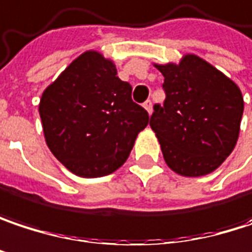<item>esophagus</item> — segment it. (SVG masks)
I'll list each match as a JSON object with an SVG mask.
<instances>
[{
    "label": "esophagus",
    "instance_id": "obj_1",
    "mask_svg": "<svg viewBox=\"0 0 252 252\" xmlns=\"http://www.w3.org/2000/svg\"><path fill=\"white\" fill-rule=\"evenodd\" d=\"M143 106L146 108V111L149 112V115H151V112H153V102L151 101H146V102L143 103Z\"/></svg>",
    "mask_w": 252,
    "mask_h": 252
}]
</instances>
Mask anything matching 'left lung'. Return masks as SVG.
Instances as JSON below:
<instances>
[{"label":"left lung","mask_w":252,"mask_h":252,"mask_svg":"<svg viewBox=\"0 0 252 252\" xmlns=\"http://www.w3.org/2000/svg\"><path fill=\"white\" fill-rule=\"evenodd\" d=\"M154 66L164 76L166 99L163 106L154 105L150 126L166 164L186 177L217 170L240 135L244 98L238 85L196 55Z\"/></svg>","instance_id":"obj_1"}]
</instances>
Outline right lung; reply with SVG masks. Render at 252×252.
Here are the masks:
<instances>
[{"label": "right lung", "mask_w": 252, "mask_h": 252, "mask_svg": "<svg viewBox=\"0 0 252 252\" xmlns=\"http://www.w3.org/2000/svg\"><path fill=\"white\" fill-rule=\"evenodd\" d=\"M131 91L114 62L95 50L82 53L44 89L38 112L46 144L67 170L101 177L126 163L149 124Z\"/></svg>", "instance_id": "obj_1"}]
</instances>
